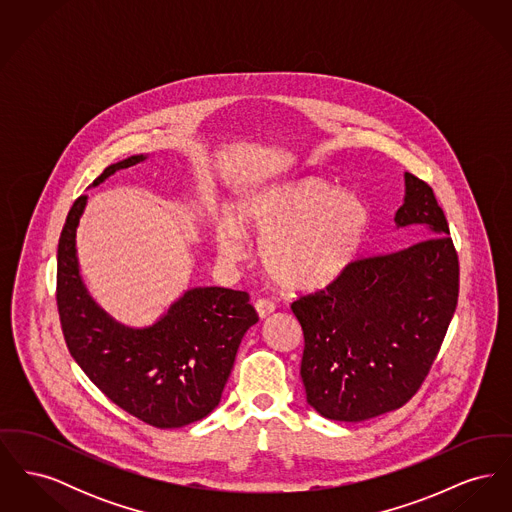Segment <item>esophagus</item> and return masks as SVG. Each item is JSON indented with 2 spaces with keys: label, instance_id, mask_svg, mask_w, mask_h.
Returning a JSON list of instances; mask_svg holds the SVG:
<instances>
[{
  "label": "esophagus",
  "instance_id": "1",
  "mask_svg": "<svg viewBox=\"0 0 512 512\" xmlns=\"http://www.w3.org/2000/svg\"><path fill=\"white\" fill-rule=\"evenodd\" d=\"M274 309H276L274 303L268 301V299H257V301H255V311H257L259 318H267L268 315L274 313Z\"/></svg>",
  "mask_w": 512,
  "mask_h": 512
}]
</instances>
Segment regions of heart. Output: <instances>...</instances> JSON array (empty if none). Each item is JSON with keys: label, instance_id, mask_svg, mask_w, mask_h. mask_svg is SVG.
<instances>
[{"label": "heart", "instance_id": "obj_1", "mask_svg": "<svg viewBox=\"0 0 512 512\" xmlns=\"http://www.w3.org/2000/svg\"><path fill=\"white\" fill-rule=\"evenodd\" d=\"M370 224L365 199L317 176L274 182L244 199L234 219L215 226V245L228 263L242 261L257 236L261 267L288 292H313L338 280L363 247Z\"/></svg>", "mask_w": 512, "mask_h": 512}]
</instances>
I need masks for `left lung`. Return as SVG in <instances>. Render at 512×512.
<instances>
[{
	"instance_id": "8db88e82",
	"label": "left lung",
	"mask_w": 512,
	"mask_h": 512,
	"mask_svg": "<svg viewBox=\"0 0 512 512\" xmlns=\"http://www.w3.org/2000/svg\"><path fill=\"white\" fill-rule=\"evenodd\" d=\"M395 226L413 245L353 261L326 290L292 303L305 349L307 403L361 422L403 407L424 382L457 309L459 257L432 188L405 172Z\"/></svg>"
}]
</instances>
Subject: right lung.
I'll return each instance as SVG.
<instances>
[{"label": "right lung", "mask_w": 512, "mask_h": 512, "mask_svg": "<svg viewBox=\"0 0 512 512\" xmlns=\"http://www.w3.org/2000/svg\"><path fill=\"white\" fill-rule=\"evenodd\" d=\"M132 155L94 180L144 163ZM88 195L71 207L57 247V309L74 361L115 405L155 428H182L220 403L245 332L259 320L249 295L192 288L146 328L105 313L86 290L76 257V228Z\"/></svg>", "instance_id": "add662e5"}]
</instances>
